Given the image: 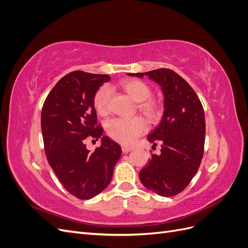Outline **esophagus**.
Masks as SVG:
<instances>
[{"label":"esophagus","mask_w":248,"mask_h":248,"mask_svg":"<svg viewBox=\"0 0 248 248\" xmlns=\"http://www.w3.org/2000/svg\"><path fill=\"white\" fill-rule=\"evenodd\" d=\"M131 150H133V148L132 147H128V146H122V151H123V153H128V152H130Z\"/></svg>","instance_id":"34e87169"}]
</instances>
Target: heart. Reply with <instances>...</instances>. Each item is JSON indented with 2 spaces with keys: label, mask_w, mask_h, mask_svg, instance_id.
Wrapping results in <instances>:
<instances>
[{
  "label": "heart",
  "mask_w": 248,
  "mask_h": 248,
  "mask_svg": "<svg viewBox=\"0 0 248 248\" xmlns=\"http://www.w3.org/2000/svg\"><path fill=\"white\" fill-rule=\"evenodd\" d=\"M117 87L128 95L133 101L138 102V108L142 115L151 120L158 116L159 107L156 101L150 98L152 92L146 82L140 79H125L120 81ZM108 89L107 87H101L96 92L93 99L97 114L100 116L108 115ZM107 130L112 140L122 145H130L134 140L145 132L146 123L139 117L131 119L117 118L110 120L108 123Z\"/></svg>",
  "instance_id": "heart-1"
}]
</instances>
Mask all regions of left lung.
<instances>
[{
  "label": "left lung",
  "mask_w": 248,
  "mask_h": 248,
  "mask_svg": "<svg viewBox=\"0 0 248 248\" xmlns=\"http://www.w3.org/2000/svg\"><path fill=\"white\" fill-rule=\"evenodd\" d=\"M128 76H147L161 88L163 115L147 137L154 146L161 145L160 154H151L140 179L158 196L174 197L186 188L200 168L206 132L204 109L193 89L175 71L161 68Z\"/></svg>",
  "instance_id": "8db88e82"
}]
</instances>
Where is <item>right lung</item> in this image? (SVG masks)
Listing matches in <instances>:
<instances>
[{
  "label": "right lung",
  "mask_w": 248,
  "mask_h": 248,
  "mask_svg": "<svg viewBox=\"0 0 248 248\" xmlns=\"http://www.w3.org/2000/svg\"><path fill=\"white\" fill-rule=\"evenodd\" d=\"M110 78L107 74L73 71L52 88L41 111V130L50 168L64 188L80 200L96 197L108 186L121 147L96 127V92ZM87 138H101L91 153Z\"/></svg>",
  "instance_id": "obj_1"
}]
</instances>
